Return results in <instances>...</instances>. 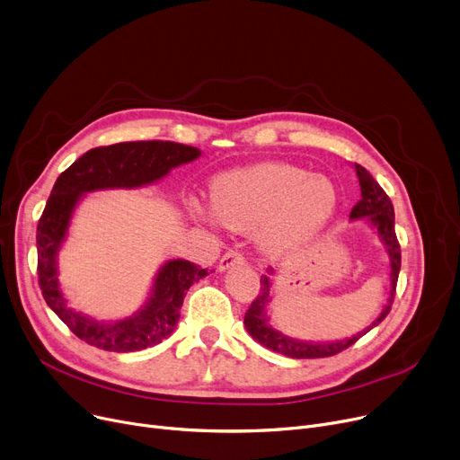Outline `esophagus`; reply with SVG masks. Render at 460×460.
<instances>
[{
	"label": "esophagus",
	"instance_id": "obj_1",
	"mask_svg": "<svg viewBox=\"0 0 460 460\" xmlns=\"http://www.w3.org/2000/svg\"><path fill=\"white\" fill-rule=\"evenodd\" d=\"M243 262H244V255L243 253H240L238 250H229L220 259V264H217V269L227 270L229 267H234V264H243Z\"/></svg>",
	"mask_w": 460,
	"mask_h": 460
}]
</instances>
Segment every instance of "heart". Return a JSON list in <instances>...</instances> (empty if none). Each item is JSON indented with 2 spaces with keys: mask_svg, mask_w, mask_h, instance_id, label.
Listing matches in <instances>:
<instances>
[{
  "mask_svg": "<svg viewBox=\"0 0 460 460\" xmlns=\"http://www.w3.org/2000/svg\"><path fill=\"white\" fill-rule=\"evenodd\" d=\"M214 210L233 229L262 226L272 250H293L317 236L335 212L337 193L323 175L288 164H259L222 175L212 186ZM201 216H208L198 208Z\"/></svg>",
  "mask_w": 460,
  "mask_h": 460,
  "instance_id": "obj_1",
  "label": "heart"
}]
</instances>
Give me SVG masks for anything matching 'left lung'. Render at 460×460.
I'll return each instance as SVG.
<instances>
[{"instance_id":"left-lung-1","label":"left lung","mask_w":460,"mask_h":460,"mask_svg":"<svg viewBox=\"0 0 460 460\" xmlns=\"http://www.w3.org/2000/svg\"><path fill=\"white\" fill-rule=\"evenodd\" d=\"M354 165H356V173H358V181H359V188H361V198L352 207L350 217L352 220H358V217H367V222H371L376 227L382 243L385 244V248H388L390 267H392V272H390L392 288H390L388 305L384 307L380 317L367 330L359 332L358 335H352L350 340H343L337 343H304V341L291 340V337H287V335L279 333L278 330H274L272 326H269L267 315H264V309H267V305L270 302L269 300L270 281H269V276H261V291L246 311L244 324L255 341H259L261 345H264L274 352H279L288 358H298V359L335 356V354L347 350L349 347H352L359 340V337L366 335L371 328L378 326L392 309V304L395 300L399 270H401V246H399V240L395 234L394 205H392V199L388 198V193H385L382 190V186L371 177L367 169L361 167L359 164H354Z\"/></svg>"}]
</instances>
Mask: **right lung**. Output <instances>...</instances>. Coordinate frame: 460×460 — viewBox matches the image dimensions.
<instances>
[{"label":"right lung","instance_id":"add662e5","mask_svg":"<svg viewBox=\"0 0 460 460\" xmlns=\"http://www.w3.org/2000/svg\"><path fill=\"white\" fill-rule=\"evenodd\" d=\"M199 155V149L175 141L115 143L87 151L58 177L37 226L39 287L46 304L82 341L110 352H136L158 345L175 330L191 283L208 274L196 262L167 261L156 276L147 305L134 317L96 323L72 311L59 291L56 257L82 193L149 184Z\"/></svg>","mask_w":460,"mask_h":460}]
</instances>
